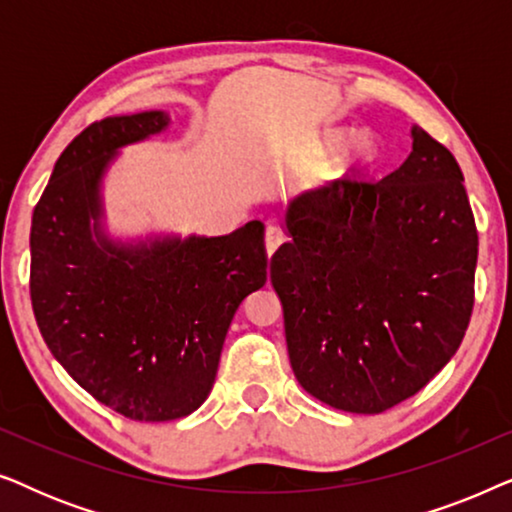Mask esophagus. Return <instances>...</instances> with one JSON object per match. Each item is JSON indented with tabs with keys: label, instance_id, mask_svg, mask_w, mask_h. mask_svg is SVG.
<instances>
[{
	"label": "esophagus",
	"instance_id": "obj_1",
	"mask_svg": "<svg viewBox=\"0 0 512 512\" xmlns=\"http://www.w3.org/2000/svg\"><path fill=\"white\" fill-rule=\"evenodd\" d=\"M282 242H284L282 230H279L277 226H268V230H265V251H268V256L275 254Z\"/></svg>",
	"mask_w": 512,
	"mask_h": 512
}]
</instances>
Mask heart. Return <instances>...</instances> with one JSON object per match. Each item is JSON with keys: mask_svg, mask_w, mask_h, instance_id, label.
<instances>
[{"mask_svg": "<svg viewBox=\"0 0 512 512\" xmlns=\"http://www.w3.org/2000/svg\"><path fill=\"white\" fill-rule=\"evenodd\" d=\"M347 138L350 139L349 143L346 141ZM345 141L348 143L347 145L344 143ZM342 143L346 146L342 147V151L338 153L335 165H338L340 174H345V177H356V174H363L377 163L380 151H377L375 137L366 135V132L354 135L352 128L328 130L319 142V156L321 158L333 156V153L340 149Z\"/></svg>", "mask_w": 512, "mask_h": 512, "instance_id": "obj_1", "label": "heart"}]
</instances>
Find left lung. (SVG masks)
Listing matches in <instances>:
<instances>
[{
  "instance_id": "left-lung-1",
  "label": "left lung",
  "mask_w": 512,
  "mask_h": 512,
  "mask_svg": "<svg viewBox=\"0 0 512 512\" xmlns=\"http://www.w3.org/2000/svg\"><path fill=\"white\" fill-rule=\"evenodd\" d=\"M382 181H335L291 202L270 261L300 387L377 415L415 396L457 352L473 312L478 230L457 160L412 125Z\"/></svg>"
}]
</instances>
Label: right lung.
Instances as JSON below:
<instances>
[{
  "instance_id": "right-lung-1",
  "label": "right lung",
  "mask_w": 512,
  "mask_h": 512,
  "mask_svg": "<svg viewBox=\"0 0 512 512\" xmlns=\"http://www.w3.org/2000/svg\"><path fill=\"white\" fill-rule=\"evenodd\" d=\"M167 111L109 116L74 137L32 214L30 296L55 361L135 422L191 415L214 387L237 307L265 284L263 223L230 235L114 237L104 177Z\"/></svg>"
}]
</instances>
